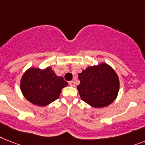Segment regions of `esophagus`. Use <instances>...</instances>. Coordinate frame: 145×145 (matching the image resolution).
I'll list each match as a JSON object with an SVG mask.
<instances>
[{
    "label": "esophagus",
    "mask_w": 145,
    "mask_h": 145,
    "mask_svg": "<svg viewBox=\"0 0 145 145\" xmlns=\"http://www.w3.org/2000/svg\"><path fill=\"white\" fill-rule=\"evenodd\" d=\"M69 84H70L71 87H75V82L73 81H70V82H69Z\"/></svg>",
    "instance_id": "34e87169"
}]
</instances>
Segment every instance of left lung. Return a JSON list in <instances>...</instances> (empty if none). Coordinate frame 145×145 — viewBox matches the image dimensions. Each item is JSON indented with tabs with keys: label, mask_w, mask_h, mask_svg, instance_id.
I'll list each match as a JSON object with an SVG mask.
<instances>
[{
	"label": "left lung",
	"mask_w": 145,
	"mask_h": 145,
	"mask_svg": "<svg viewBox=\"0 0 145 145\" xmlns=\"http://www.w3.org/2000/svg\"><path fill=\"white\" fill-rule=\"evenodd\" d=\"M77 89L81 100L95 108L105 107L116 99L119 90L118 76L105 63L88 67L78 74Z\"/></svg>",
	"instance_id": "8db88e82"
}]
</instances>
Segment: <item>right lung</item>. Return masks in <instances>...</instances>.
<instances>
[{"instance_id":"1","label":"right lung","mask_w":145,"mask_h":145,"mask_svg":"<svg viewBox=\"0 0 145 145\" xmlns=\"http://www.w3.org/2000/svg\"><path fill=\"white\" fill-rule=\"evenodd\" d=\"M67 84L64 78L56 75L50 67L44 70L30 67L23 75L20 87L29 101L44 107L58 99L61 89Z\"/></svg>"}]
</instances>
